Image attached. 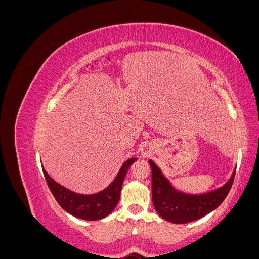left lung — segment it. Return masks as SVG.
Returning <instances> with one entry per match:
<instances>
[{
	"label": "left lung",
	"instance_id": "1",
	"mask_svg": "<svg viewBox=\"0 0 259 259\" xmlns=\"http://www.w3.org/2000/svg\"><path fill=\"white\" fill-rule=\"evenodd\" d=\"M152 169V202L163 219L173 224H187L204 217L222 204L232 186L236 168L228 182L204 193L192 194L180 191L164 176L161 168L149 160Z\"/></svg>",
	"mask_w": 259,
	"mask_h": 259
}]
</instances>
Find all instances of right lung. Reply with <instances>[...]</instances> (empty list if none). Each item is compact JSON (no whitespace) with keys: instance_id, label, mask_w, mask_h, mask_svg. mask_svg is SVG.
I'll use <instances>...</instances> for the list:
<instances>
[{"instance_id":"1","label":"right lung","mask_w":259,"mask_h":259,"mask_svg":"<svg viewBox=\"0 0 259 259\" xmlns=\"http://www.w3.org/2000/svg\"><path fill=\"white\" fill-rule=\"evenodd\" d=\"M136 160L137 158H131L125 161L113 182L106 189L94 194H82L69 190L68 188L55 182L44 167L43 173L55 199L67 213L84 221H98L112 213L117 205L124 178Z\"/></svg>"}]
</instances>
